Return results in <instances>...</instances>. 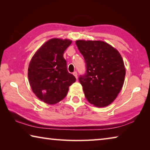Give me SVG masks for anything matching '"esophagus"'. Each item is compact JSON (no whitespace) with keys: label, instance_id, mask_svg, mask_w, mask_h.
Returning a JSON list of instances; mask_svg holds the SVG:
<instances>
[{"label":"esophagus","instance_id":"esophagus-1","mask_svg":"<svg viewBox=\"0 0 150 150\" xmlns=\"http://www.w3.org/2000/svg\"><path fill=\"white\" fill-rule=\"evenodd\" d=\"M73 75L75 76L76 79H77V78H78V76H77V71H74V72L73 73Z\"/></svg>","mask_w":150,"mask_h":150}]
</instances>
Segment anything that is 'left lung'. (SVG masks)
I'll list each match as a JSON object with an SVG mask.
<instances>
[{
  "label": "left lung",
  "mask_w": 150,
  "mask_h": 150,
  "mask_svg": "<svg viewBox=\"0 0 150 150\" xmlns=\"http://www.w3.org/2000/svg\"><path fill=\"white\" fill-rule=\"evenodd\" d=\"M86 71L79 77L85 97L91 104L104 107L115 100L122 89L126 70L117 50L103 41L77 40Z\"/></svg>",
  "instance_id": "1"
}]
</instances>
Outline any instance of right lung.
I'll return each instance as SVG.
<instances>
[{
  "mask_svg": "<svg viewBox=\"0 0 150 150\" xmlns=\"http://www.w3.org/2000/svg\"><path fill=\"white\" fill-rule=\"evenodd\" d=\"M69 40L53 38L43 44L30 61L28 79L33 92L50 105L57 103L67 95L76 79L67 69L63 53L71 44Z\"/></svg>",
  "mask_w": 150,
  "mask_h": 150,
  "instance_id": "obj_1",
  "label": "right lung"
}]
</instances>
